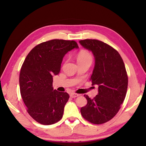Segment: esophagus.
I'll return each instance as SVG.
<instances>
[{"label": "esophagus", "instance_id": "obj_1", "mask_svg": "<svg viewBox=\"0 0 146 146\" xmlns=\"http://www.w3.org/2000/svg\"><path fill=\"white\" fill-rule=\"evenodd\" d=\"M79 95L78 94H74V93H72V94H70V97L71 98H76L77 97H78Z\"/></svg>", "mask_w": 146, "mask_h": 146}]
</instances>
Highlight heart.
I'll return each mask as SVG.
<instances>
[{
    "label": "heart",
    "instance_id": "heart-1",
    "mask_svg": "<svg viewBox=\"0 0 146 146\" xmlns=\"http://www.w3.org/2000/svg\"><path fill=\"white\" fill-rule=\"evenodd\" d=\"M77 62L78 63H85V62H92L93 58L92 54L86 50H82L80 51L77 56Z\"/></svg>",
    "mask_w": 146,
    "mask_h": 146
}]
</instances>
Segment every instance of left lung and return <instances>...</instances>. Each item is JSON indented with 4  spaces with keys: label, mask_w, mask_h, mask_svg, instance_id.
Masks as SVG:
<instances>
[{
    "label": "left lung",
    "mask_w": 146,
    "mask_h": 146,
    "mask_svg": "<svg viewBox=\"0 0 146 146\" xmlns=\"http://www.w3.org/2000/svg\"><path fill=\"white\" fill-rule=\"evenodd\" d=\"M79 42L94 56L95 66L90 80L92 85H98V95L94 98L84 95L87 104L80 111L88 122L102 124L115 115L125 98L128 76L125 64L118 51L106 43L96 39Z\"/></svg>",
    "instance_id": "obj_1"
}]
</instances>
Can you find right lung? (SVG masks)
<instances>
[{
  "mask_svg": "<svg viewBox=\"0 0 146 146\" xmlns=\"http://www.w3.org/2000/svg\"><path fill=\"white\" fill-rule=\"evenodd\" d=\"M78 48L75 41L52 39L35 46L21 67L20 92L27 112L37 122L51 125L63 117L70 96L52 88V76L61 70L63 58L68 51Z\"/></svg>",
  "mask_w": 146,
  "mask_h": 146,
  "instance_id": "right-lung-1",
  "label": "right lung"
}]
</instances>
